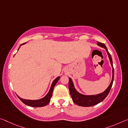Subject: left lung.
Returning <instances> with one entry per match:
<instances>
[{
  "label": "left lung",
  "instance_id": "1",
  "mask_svg": "<svg viewBox=\"0 0 128 128\" xmlns=\"http://www.w3.org/2000/svg\"><path fill=\"white\" fill-rule=\"evenodd\" d=\"M97 45L98 46H101V47L104 48L106 50L107 54H108V57L109 60H110V62L112 67V81L110 85L107 88V89L105 90L104 92L102 93H100L98 94L95 95H84L82 94H81L75 89L74 83L72 80V79L70 78H69V90H70V94L72 98V100L76 105H78V106H92L93 105H96L98 103L101 102L104 99L106 98V97L108 96L109 92H110V89L112 86L113 80H114V68L113 66V62L112 58L110 54L109 53L108 50H107L106 46H105L104 43L102 42H97Z\"/></svg>",
  "mask_w": 128,
  "mask_h": 128
}]
</instances>
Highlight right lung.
Wrapping results in <instances>:
<instances>
[{
    "label": "right lung",
    "mask_w": 128,
    "mask_h": 128,
    "mask_svg": "<svg viewBox=\"0 0 128 128\" xmlns=\"http://www.w3.org/2000/svg\"><path fill=\"white\" fill-rule=\"evenodd\" d=\"M26 44V42L25 43L21 44L20 46H22L23 44ZM60 78V77L58 76L54 79V82H52V84L51 85V86H50V88L49 90V92H48V93H47V94H46L45 97H44L43 98L39 99V100H26V99L22 98L18 96V97H19V98L24 103V104L27 105L28 106H32V107H42V106H46V105H47L48 103L50 102V98H51L52 95V92H53V90H54V86H55V85L56 84V83L58 82V80H59Z\"/></svg>",
    "instance_id": "right-lung-1"
}]
</instances>
